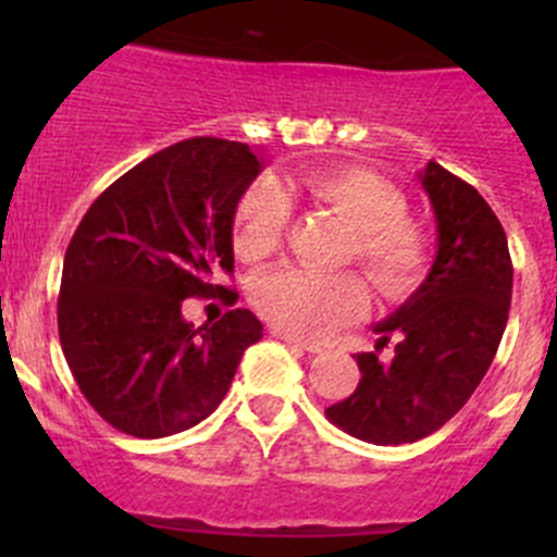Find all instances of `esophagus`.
<instances>
[{"label":"esophagus","mask_w":557,"mask_h":557,"mask_svg":"<svg viewBox=\"0 0 557 557\" xmlns=\"http://www.w3.org/2000/svg\"><path fill=\"white\" fill-rule=\"evenodd\" d=\"M274 336H277V339H283V342H288V345L299 347V350H307V352L323 350V345H318V342H305V339H299V336L288 334V331H274Z\"/></svg>","instance_id":"esophagus-1"}]
</instances>
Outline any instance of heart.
<instances>
[{
	"label": "heart",
	"mask_w": 557,
	"mask_h": 557,
	"mask_svg": "<svg viewBox=\"0 0 557 557\" xmlns=\"http://www.w3.org/2000/svg\"><path fill=\"white\" fill-rule=\"evenodd\" d=\"M294 194L329 207L350 226L345 258L361 263L380 294L398 299L418 288L429 269V234L407 215L401 190L363 166L305 172L285 185L252 183L234 210L232 245L239 261L263 263L283 250ZM252 307L288 334L325 336L367 312L369 288L358 272L280 269L258 280Z\"/></svg>",
	"instance_id": "heart-1"
}]
</instances>
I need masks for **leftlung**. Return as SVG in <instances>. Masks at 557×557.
Masks as SVG:
<instances>
[{
    "mask_svg": "<svg viewBox=\"0 0 557 557\" xmlns=\"http://www.w3.org/2000/svg\"><path fill=\"white\" fill-rule=\"evenodd\" d=\"M436 215L434 267L391 318L374 325L380 350L361 352V383L325 418L372 445H407L440 431L485 377L512 301V258L496 212L474 185L429 161L420 172Z\"/></svg>",
    "mask_w": 557,
    "mask_h": 557,
    "instance_id": "left-lung-1",
    "label": "left lung"
}]
</instances>
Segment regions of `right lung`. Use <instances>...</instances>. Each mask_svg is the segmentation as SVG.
<instances>
[{
	"instance_id": "add662e5",
	"label": "right lung",
	"mask_w": 557,
	"mask_h": 557,
	"mask_svg": "<svg viewBox=\"0 0 557 557\" xmlns=\"http://www.w3.org/2000/svg\"><path fill=\"white\" fill-rule=\"evenodd\" d=\"M261 172L250 145L190 137L117 177L72 234L59 290L61 350L77 387L128 436L161 440L215 412L243 352L263 336L250 310L185 323V299L232 294V223Z\"/></svg>"
}]
</instances>
